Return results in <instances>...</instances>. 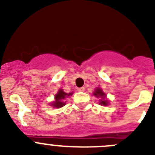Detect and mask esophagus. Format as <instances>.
<instances>
[{
    "label": "esophagus",
    "mask_w": 155,
    "mask_h": 155,
    "mask_svg": "<svg viewBox=\"0 0 155 155\" xmlns=\"http://www.w3.org/2000/svg\"><path fill=\"white\" fill-rule=\"evenodd\" d=\"M84 87H79V88H78V91H84Z\"/></svg>",
    "instance_id": "esophagus-1"
}]
</instances>
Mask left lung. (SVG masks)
Masks as SVG:
<instances>
[{
    "mask_svg": "<svg viewBox=\"0 0 155 155\" xmlns=\"http://www.w3.org/2000/svg\"><path fill=\"white\" fill-rule=\"evenodd\" d=\"M94 96H96V97H101V98L100 101V103H99L101 105L107 106V104H109V101L107 100V99L105 98V97H106L105 94L102 91L101 89H100V88L96 89V90H95V91L94 92Z\"/></svg>",
    "mask_w": 155,
    "mask_h": 155,
    "instance_id": "left-lung-1",
    "label": "left lung"
}]
</instances>
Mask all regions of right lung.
Returning <instances> with one entry per match:
<instances>
[{"label":"right lung","instance_id":"1","mask_svg":"<svg viewBox=\"0 0 155 155\" xmlns=\"http://www.w3.org/2000/svg\"><path fill=\"white\" fill-rule=\"evenodd\" d=\"M70 95L71 96L72 93L67 94L62 89H61V90L58 91V94H55V100L51 104V105L54 107H57V108H60V107H63L65 105V102L64 99L66 97H69Z\"/></svg>","mask_w":155,"mask_h":155}]
</instances>
